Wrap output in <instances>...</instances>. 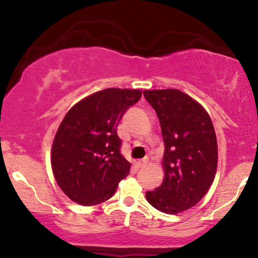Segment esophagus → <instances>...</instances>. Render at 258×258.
Returning <instances> with one entry per match:
<instances>
[{
    "label": "esophagus",
    "mask_w": 258,
    "mask_h": 258,
    "mask_svg": "<svg viewBox=\"0 0 258 258\" xmlns=\"http://www.w3.org/2000/svg\"><path fill=\"white\" fill-rule=\"evenodd\" d=\"M147 162H148L147 158H145V160L137 161V167H145V166L147 165Z\"/></svg>",
    "instance_id": "esophagus-1"
}]
</instances>
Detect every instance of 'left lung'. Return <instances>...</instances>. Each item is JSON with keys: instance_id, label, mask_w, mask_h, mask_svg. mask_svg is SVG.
Instances as JSON below:
<instances>
[{"instance_id": "1", "label": "left lung", "mask_w": 258, "mask_h": 258, "mask_svg": "<svg viewBox=\"0 0 258 258\" xmlns=\"http://www.w3.org/2000/svg\"><path fill=\"white\" fill-rule=\"evenodd\" d=\"M160 119L165 142V177L146 199L161 212L176 215L199 204L217 171V139L210 114L196 100L176 88L145 90Z\"/></svg>"}]
</instances>
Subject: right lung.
I'll list each match as a JSON object with an SVG mask.
<instances>
[{
    "label": "right lung",
    "instance_id": "right-lung-1",
    "mask_svg": "<svg viewBox=\"0 0 258 258\" xmlns=\"http://www.w3.org/2000/svg\"><path fill=\"white\" fill-rule=\"evenodd\" d=\"M141 90L106 88L82 98L59 123L51 148L54 179L63 194L82 206L113 196L131 163L119 153L117 126Z\"/></svg>",
    "mask_w": 258,
    "mask_h": 258
}]
</instances>
